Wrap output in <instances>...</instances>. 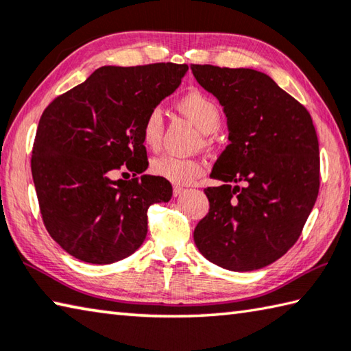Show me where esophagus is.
Listing matches in <instances>:
<instances>
[{"mask_svg": "<svg viewBox=\"0 0 351 351\" xmlns=\"http://www.w3.org/2000/svg\"><path fill=\"white\" fill-rule=\"evenodd\" d=\"M182 193H186V189H182L180 186H175L173 187V196H181Z\"/></svg>", "mask_w": 351, "mask_h": 351, "instance_id": "1", "label": "esophagus"}]
</instances>
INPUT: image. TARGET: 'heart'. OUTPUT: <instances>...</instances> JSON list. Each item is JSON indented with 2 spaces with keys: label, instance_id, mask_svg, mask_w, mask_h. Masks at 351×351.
Segmentation results:
<instances>
[{
  "label": "heart",
  "instance_id": "obj_1",
  "mask_svg": "<svg viewBox=\"0 0 351 351\" xmlns=\"http://www.w3.org/2000/svg\"><path fill=\"white\" fill-rule=\"evenodd\" d=\"M178 107L182 113L193 121L197 129L204 133H213L219 129L221 112L218 104L199 90H192L182 95L178 101ZM164 121L159 107L150 109L145 114L141 127L143 143L149 149L155 150L161 144ZM152 175L167 180L176 186H187L202 175V165L192 158H181L175 155H161L150 161Z\"/></svg>",
  "mask_w": 351,
  "mask_h": 351
}]
</instances>
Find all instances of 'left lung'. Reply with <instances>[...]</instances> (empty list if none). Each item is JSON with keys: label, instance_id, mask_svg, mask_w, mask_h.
<instances>
[{"label": "left lung", "instance_id": "1", "mask_svg": "<svg viewBox=\"0 0 351 351\" xmlns=\"http://www.w3.org/2000/svg\"><path fill=\"white\" fill-rule=\"evenodd\" d=\"M190 69L224 107L230 141L210 175L222 186L204 190L210 208L195 228V244L222 269H263L290 250L316 202L319 143L313 121L258 70Z\"/></svg>", "mask_w": 351, "mask_h": 351}]
</instances>
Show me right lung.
<instances>
[{
  "instance_id": "1",
  "label": "right lung",
  "mask_w": 351,
  "mask_h": 351,
  "mask_svg": "<svg viewBox=\"0 0 351 351\" xmlns=\"http://www.w3.org/2000/svg\"><path fill=\"white\" fill-rule=\"evenodd\" d=\"M187 64L104 66L55 98L38 124L32 176L47 232L61 248L90 264L135 253L147 234V210L169 202L171 186L147 169L145 114L181 84Z\"/></svg>"
}]
</instances>
